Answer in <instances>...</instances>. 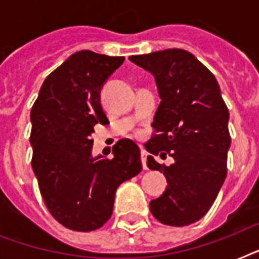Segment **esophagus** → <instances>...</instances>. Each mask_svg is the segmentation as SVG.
Here are the masks:
<instances>
[{
	"mask_svg": "<svg viewBox=\"0 0 259 259\" xmlns=\"http://www.w3.org/2000/svg\"><path fill=\"white\" fill-rule=\"evenodd\" d=\"M141 161L144 169H148V165H146V150L144 149H141Z\"/></svg>",
	"mask_w": 259,
	"mask_h": 259,
	"instance_id": "esophagus-1",
	"label": "esophagus"
}]
</instances>
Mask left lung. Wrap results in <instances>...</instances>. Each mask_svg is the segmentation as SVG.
Here are the masks:
<instances>
[{
	"mask_svg": "<svg viewBox=\"0 0 259 259\" xmlns=\"http://www.w3.org/2000/svg\"><path fill=\"white\" fill-rule=\"evenodd\" d=\"M130 60L154 75L161 98L146 150L175 160L165 167L148 157L149 169L168 180L150 212L162 225L188 226L208 212L227 176L229 109L212 72L191 52L173 48Z\"/></svg>",
	"mask_w": 259,
	"mask_h": 259,
	"instance_id": "left-lung-1",
	"label": "left lung"
}]
</instances>
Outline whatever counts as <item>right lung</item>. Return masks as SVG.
I'll list each match as a JSON object with an SVG mask.
<instances>
[{"label": "right lung", "instance_id": "add662e5", "mask_svg": "<svg viewBox=\"0 0 259 259\" xmlns=\"http://www.w3.org/2000/svg\"><path fill=\"white\" fill-rule=\"evenodd\" d=\"M123 56L91 51L71 55L42 83L30 110L32 168L50 213L74 231H94L113 213L115 191L141 172L130 140L113 146V158L91 157L94 126L107 125L99 91Z\"/></svg>", "mask_w": 259, "mask_h": 259}]
</instances>
